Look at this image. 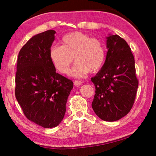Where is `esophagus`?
I'll use <instances>...</instances> for the list:
<instances>
[{
  "label": "esophagus",
  "mask_w": 156,
  "mask_h": 156,
  "mask_svg": "<svg viewBox=\"0 0 156 156\" xmlns=\"http://www.w3.org/2000/svg\"><path fill=\"white\" fill-rule=\"evenodd\" d=\"M73 84H74L75 86H80V84H82V82L78 81V80H75L74 83H73Z\"/></svg>",
  "instance_id": "esophagus-1"
}]
</instances>
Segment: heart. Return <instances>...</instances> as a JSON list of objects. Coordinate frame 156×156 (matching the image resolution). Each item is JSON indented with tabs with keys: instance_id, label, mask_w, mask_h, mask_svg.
Segmentation results:
<instances>
[{
	"instance_id": "b5f03b06",
	"label": "heart",
	"mask_w": 156,
	"mask_h": 156,
	"mask_svg": "<svg viewBox=\"0 0 156 156\" xmlns=\"http://www.w3.org/2000/svg\"><path fill=\"white\" fill-rule=\"evenodd\" d=\"M61 46H53L49 58L54 67L61 73H67L70 65L76 62L69 72L74 78L84 77L89 72L94 73L103 65L105 48L99 39L75 31L67 34L60 41Z\"/></svg>"
}]
</instances>
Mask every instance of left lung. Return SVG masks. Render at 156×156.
Masks as SVG:
<instances>
[{
  "label": "left lung",
  "mask_w": 156,
  "mask_h": 156,
  "mask_svg": "<svg viewBox=\"0 0 156 156\" xmlns=\"http://www.w3.org/2000/svg\"><path fill=\"white\" fill-rule=\"evenodd\" d=\"M106 60L91 78L95 96L91 106L100 119L120 120L130 112L136 98L138 80L130 47L118 35L107 37Z\"/></svg>",
  "instance_id": "obj_1"
}]
</instances>
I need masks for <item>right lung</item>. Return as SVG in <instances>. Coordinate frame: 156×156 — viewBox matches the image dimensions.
Segmentation results:
<instances>
[{
	"mask_svg": "<svg viewBox=\"0 0 156 156\" xmlns=\"http://www.w3.org/2000/svg\"><path fill=\"white\" fill-rule=\"evenodd\" d=\"M54 30L36 34L18 54L15 96L25 115L44 128H53L64 118L73 82L56 73L49 58Z\"/></svg>",
	"mask_w": 156,
	"mask_h": 156,
	"instance_id": "add662e5",
	"label": "right lung"
}]
</instances>
